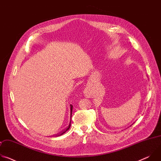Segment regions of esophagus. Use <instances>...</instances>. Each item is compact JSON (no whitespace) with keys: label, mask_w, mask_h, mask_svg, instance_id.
<instances>
[{"label":"esophagus","mask_w":161,"mask_h":161,"mask_svg":"<svg viewBox=\"0 0 161 161\" xmlns=\"http://www.w3.org/2000/svg\"><path fill=\"white\" fill-rule=\"evenodd\" d=\"M84 94H85V96L86 97H91V92L89 90V89H86L85 92H84Z\"/></svg>","instance_id":"esophagus-1"}]
</instances>
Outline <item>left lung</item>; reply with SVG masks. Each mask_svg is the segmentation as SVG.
Wrapping results in <instances>:
<instances>
[{
  "instance_id": "1",
  "label": "left lung",
  "mask_w": 161,
  "mask_h": 161,
  "mask_svg": "<svg viewBox=\"0 0 161 161\" xmlns=\"http://www.w3.org/2000/svg\"><path fill=\"white\" fill-rule=\"evenodd\" d=\"M133 124H134V123H133ZM131 125H130V126H131Z\"/></svg>"
}]
</instances>
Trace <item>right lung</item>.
Listing matches in <instances>:
<instances>
[{
  "label": "right lung",
  "mask_w": 161,
  "mask_h": 161,
  "mask_svg": "<svg viewBox=\"0 0 161 161\" xmlns=\"http://www.w3.org/2000/svg\"><path fill=\"white\" fill-rule=\"evenodd\" d=\"M70 110H71V115H72V111H73V106L71 104L70 105ZM70 127H71V122H70V124H69V126L67 127V128L65 129V130H64V131H62V132H61V133L60 134H59L58 135H57L56 136H61V135H62L63 134H64L67 130H68L69 129V128H70Z\"/></svg>",
  "instance_id": "1"
}]
</instances>
